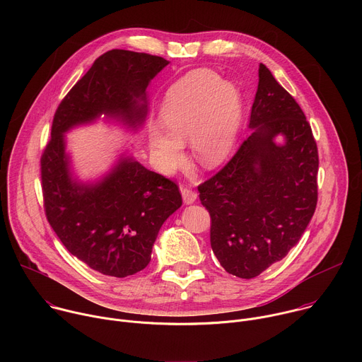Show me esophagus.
<instances>
[{
    "label": "esophagus",
    "instance_id": "obj_1",
    "mask_svg": "<svg viewBox=\"0 0 362 362\" xmlns=\"http://www.w3.org/2000/svg\"><path fill=\"white\" fill-rule=\"evenodd\" d=\"M182 196H183V200L186 204L194 203L197 199V193L194 190H192L190 187H182Z\"/></svg>",
    "mask_w": 362,
    "mask_h": 362
}]
</instances>
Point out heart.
Wrapping results in <instances>:
<instances>
[{
  "instance_id": "1",
  "label": "heart",
  "mask_w": 362,
  "mask_h": 362,
  "mask_svg": "<svg viewBox=\"0 0 362 362\" xmlns=\"http://www.w3.org/2000/svg\"><path fill=\"white\" fill-rule=\"evenodd\" d=\"M243 113L240 90L212 70H194L168 90L160 109L165 129L148 124L150 144L159 168L172 173L185 162L190 140L194 160L214 169L233 148Z\"/></svg>"
}]
</instances>
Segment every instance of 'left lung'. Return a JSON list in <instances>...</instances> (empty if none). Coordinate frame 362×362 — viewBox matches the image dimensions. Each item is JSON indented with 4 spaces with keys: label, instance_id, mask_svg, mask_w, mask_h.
<instances>
[{
    "label": "left lung",
    "instance_id": "obj_1",
    "mask_svg": "<svg viewBox=\"0 0 362 362\" xmlns=\"http://www.w3.org/2000/svg\"><path fill=\"white\" fill-rule=\"evenodd\" d=\"M233 158L199 185L211 246L226 272L252 279L298 243L318 202V147L302 109L265 64ZM281 135L284 143L274 139Z\"/></svg>",
    "mask_w": 362,
    "mask_h": 362
}]
</instances>
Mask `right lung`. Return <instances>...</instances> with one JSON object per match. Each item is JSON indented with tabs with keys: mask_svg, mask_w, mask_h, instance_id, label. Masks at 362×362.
Returning a JSON list of instances; mask_svg holds the SVG:
<instances>
[{
	"mask_svg": "<svg viewBox=\"0 0 362 362\" xmlns=\"http://www.w3.org/2000/svg\"><path fill=\"white\" fill-rule=\"evenodd\" d=\"M168 60L110 49L73 86L56 110L41 154L44 212L66 249L93 271L124 278L144 269L165 221L182 206L179 186L132 158L98 183L73 179L64 133L101 115L130 127L147 115L146 88Z\"/></svg>",
	"mask_w": 362,
	"mask_h": 362,
	"instance_id": "right-lung-1",
	"label": "right lung"
}]
</instances>
